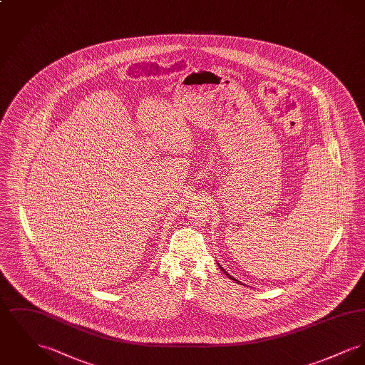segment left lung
<instances>
[{"label": "left lung", "mask_w": 365, "mask_h": 365, "mask_svg": "<svg viewBox=\"0 0 365 365\" xmlns=\"http://www.w3.org/2000/svg\"><path fill=\"white\" fill-rule=\"evenodd\" d=\"M220 268H222V267H220ZM222 269H223V268H222ZM223 271H225V269H223ZM225 272H226V271H225ZM227 275H228V274H227ZM230 278H231V277H230ZM232 279V280H235V279L234 278H231ZM237 282H238V280H237Z\"/></svg>", "instance_id": "1"}]
</instances>
